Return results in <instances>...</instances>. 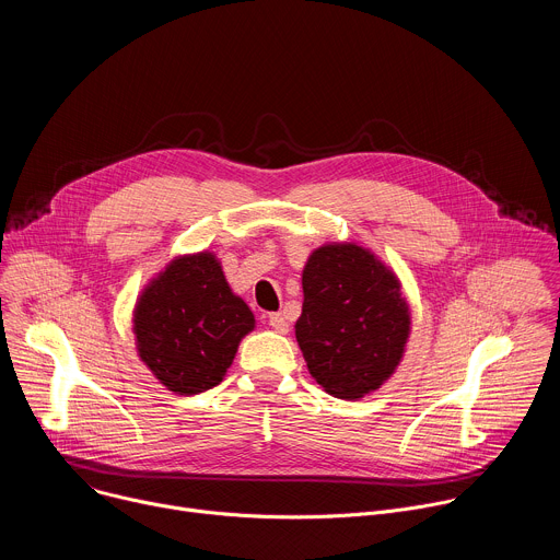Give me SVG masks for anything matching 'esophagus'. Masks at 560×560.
<instances>
[{
    "instance_id": "1",
    "label": "esophagus",
    "mask_w": 560,
    "mask_h": 560,
    "mask_svg": "<svg viewBox=\"0 0 560 560\" xmlns=\"http://www.w3.org/2000/svg\"><path fill=\"white\" fill-rule=\"evenodd\" d=\"M268 324H270V328H272L275 332H279V335H285V332L290 330V324H288V318H285L283 312L270 314V316H268Z\"/></svg>"
}]
</instances>
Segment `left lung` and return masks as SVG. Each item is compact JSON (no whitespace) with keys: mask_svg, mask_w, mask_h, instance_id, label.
<instances>
[{"mask_svg":"<svg viewBox=\"0 0 560 560\" xmlns=\"http://www.w3.org/2000/svg\"><path fill=\"white\" fill-rule=\"evenodd\" d=\"M301 283L294 335L314 381L348 401L378 389L412 326L396 275L357 244H328L310 255Z\"/></svg>","mask_w":560,"mask_h":560,"instance_id":"left-lung-1","label":"left lung"}]
</instances>
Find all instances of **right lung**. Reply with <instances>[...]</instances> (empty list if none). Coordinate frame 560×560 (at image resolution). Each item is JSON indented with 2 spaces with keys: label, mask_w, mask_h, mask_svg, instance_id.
Here are the masks:
<instances>
[{
  "label": "right lung",
  "mask_w": 560,
  "mask_h": 560,
  "mask_svg": "<svg viewBox=\"0 0 560 560\" xmlns=\"http://www.w3.org/2000/svg\"><path fill=\"white\" fill-rule=\"evenodd\" d=\"M255 314L236 296L212 253L173 259L139 294L132 332L139 359L175 394L219 385Z\"/></svg>",
  "instance_id": "add662e5"
}]
</instances>
